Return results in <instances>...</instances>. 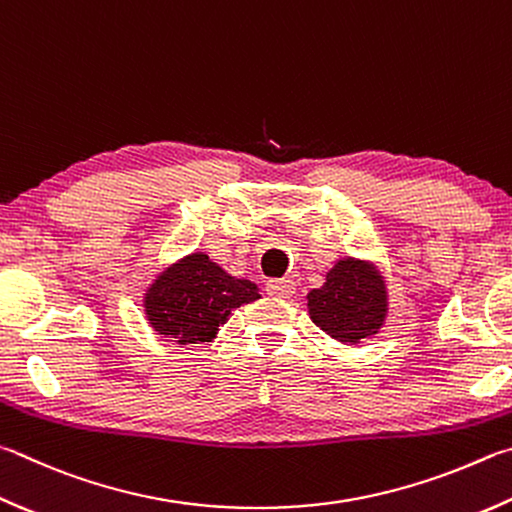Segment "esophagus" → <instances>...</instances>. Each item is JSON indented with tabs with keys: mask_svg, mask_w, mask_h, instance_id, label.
I'll return each mask as SVG.
<instances>
[{
	"mask_svg": "<svg viewBox=\"0 0 512 512\" xmlns=\"http://www.w3.org/2000/svg\"><path fill=\"white\" fill-rule=\"evenodd\" d=\"M266 293L273 297H291L295 293V282L282 277V280H271L266 284Z\"/></svg>",
	"mask_w": 512,
	"mask_h": 512,
	"instance_id": "obj_1",
	"label": "esophagus"
}]
</instances>
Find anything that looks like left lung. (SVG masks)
I'll return each mask as SVG.
<instances>
[{
	"label": "left lung",
	"instance_id": "1",
	"mask_svg": "<svg viewBox=\"0 0 512 512\" xmlns=\"http://www.w3.org/2000/svg\"><path fill=\"white\" fill-rule=\"evenodd\" d=\"M313 322L342 342L374 336L385 320V286L360 262H338L322 288L309 293Z\"/></svg>",
	"mask_w": 512,
	"mask_h": 512
}]
</instances>
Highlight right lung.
Instances as JSON below:
<instances>
[{
	"label": "right lung",
	"instance_id": "1",
	"mask_svg": "<svg viewBox=\"0 0 512 512\" xmlns=\"http://www.w3.org/2000/svg\"><path fill=\"white\" fill-rule=\"evenodd\" d=\"M262 297L248 280H235L197 253L165 271L145 297V311L161 336L185 342H208L230 311Z\"/></svg>",
	"mask_w": 512,
	"mask_h": 512
}]
</instances>
